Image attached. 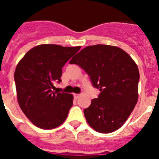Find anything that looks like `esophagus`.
<instances>
[{
	"label": "esophagus",
	"mask_w": 159,
	"mask_h": 159,
	"mask_svg": "<svg viewBox=\"0 0 159 159\" xmlns=\"http://www.w3.org/2000/svg\"><path fill=\"white\" fill-rule=\"evenodd\" d=\"M73 95H74L75 99H78L79 97H80V94H73Z\"/></svg>",
	"instance_id": "34e87169"
}]
</instances>
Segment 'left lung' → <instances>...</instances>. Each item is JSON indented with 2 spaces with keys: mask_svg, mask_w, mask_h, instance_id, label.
<instances>
[{
  "mask_svg": "<svg viewBox=\"0 0 159 159\" xmlns=\"http://www.w3.org/2000/svg\"><path fill=\"white\" fill-rule=\"evenodd\" d=\"M70 64L79 65L100 91L84 109L88 124L103 134L124 124L137 103L139 71L135 62L123 49L97 44L82 49Z\"/></svg>",
  "mask_w": 159,
  "mask_h": 159,
  "instance_id": "obj_1",
  "label": "left lung"
}]
</instances>
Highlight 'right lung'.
Here are the masks:
<instances>
[{"label": "right lung", "mask_w": 159, "mask_h": 159, "mask_svg": "<svg viewBox=\"0 0 159 159\" xmlns=\"http://www.w3.org/2000/svg\"><path fill=\"white\" fill-rule=\"evenodd\" d=\"M80 49L41 44L30 49L14 73L20 107L35 126L53 129L65 121L73 95L53 92V83L61 82L62 67Z\"/></svg>", "instance_id": "add662e5"}]
</instances>
